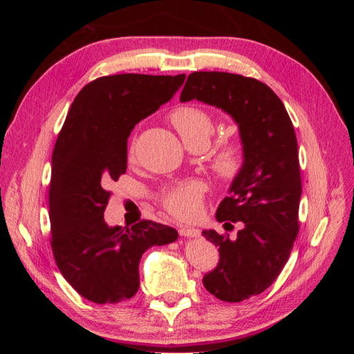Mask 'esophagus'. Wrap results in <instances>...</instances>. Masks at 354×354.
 I'll use <instances>...</instances> for the list:
<instances>
[{"label":"esophagus","instance_id":"esophagus-1","mask_svg":"<svg viewBox=\"0 0 354 354\" xmlns=\"http://www.w3.org/2000/svg\"><path fill=\"white\" fill-rule=\"evenodd\" d=\"M178 233L181 234V236H185V238H198L199 234H201V232L198 230V229H194V227H183L181 226L180 229H178Z\"/></svg>","mask_w":354,"mask_h":354}]
</instances>
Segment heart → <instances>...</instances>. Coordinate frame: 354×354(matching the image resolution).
<instances>
[{"mask_svg":"<svg viewBox=\"0 0 354 354\" xmlns=\"http://www.w3.org/2000/svg\"><path fill=\"white\" fill-rule=\"evenodd\" d=\"M169 120L187 147L195 145L207 146L216 131L212 116L198 106H180L169 115ZM130 155H133V151ZM211 160L214 171L221 180H236L245 165L243 147L238 142H224L212 152ZM203 198L205 186L202 181L185 180L167 187L160 195V203L176 218L194 220L202 211Z\"/></svg>","mask_w":354,"mask_h":354,"instance_id":"b5f03b06","label":"heart"}]
</instances>
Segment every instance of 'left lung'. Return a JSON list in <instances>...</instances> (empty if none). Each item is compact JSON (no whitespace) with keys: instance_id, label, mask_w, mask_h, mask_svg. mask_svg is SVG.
<instances>
[{"instance_id":"1","label":"left lung","mask_w":354,"mask_h":354,"mask_svg":"<svg viewBox=\"0 0 354 354\" xmlns=\"http://www.w3.org/2000/svg\"><path fill=\"white\" fill-rule=\"evenodd\" d=\"M201 100L232 115L239 125L245 165L230 196L217 209L220 223H242L236 241L203 230L220 260L203 286L221 301L239 303L266 291L281 274L299 230L301 198L298 146L282 100L264 82L229 72H194L180 100Z\"/></svg>"}]
</instances>
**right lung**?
Segmentation results:
<instances>
[{"label":"right lung","instance_id":"add662e5","mask_svg":"<svg viewBox=\"0 0 354 354\" xmlns=\"http://www.w3.org/2000/svg\"><path fill=\"white\" fill-rule=\"evenodd\" d=\"M186 75L121 73L88 82L75 97L51 158V250L63 277L84 298L115 304L140 286L138 264L177 230L142 220L109 227L103 218L127 171V142L136 124L173 99Z\"/></svg>","mask_w":354,"mask_h":354}]
</instances>
